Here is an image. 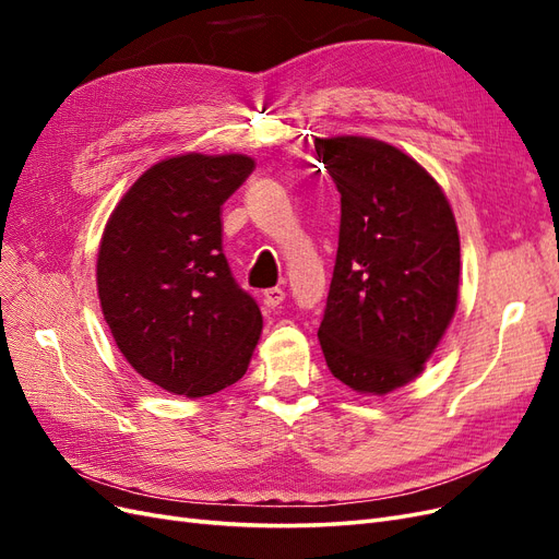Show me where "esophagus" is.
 <instances>
[{"mask_svg":"<svg viewBox=\"0 0 559 559\" xmlns=\"http://www.w3.org/2000/svg\"><path fill=\"white\" fill-rule=\"evenodd\" d=\"M284 289H280V286H270V289H265L263 292V298H265V302H267V306L270 308H277L280 306V302L284 300Z\"/></svg>","mask_w":559,"mask_h":559,"instance_id":"obj_1","label":"esophagus"}]
</instances>
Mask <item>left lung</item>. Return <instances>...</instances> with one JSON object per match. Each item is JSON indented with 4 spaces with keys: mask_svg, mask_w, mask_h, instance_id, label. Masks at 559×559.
Listing matches in <instances>:
<instances>
[{
    "mask_svg": "<svg viewBox=\"0 0 559 559\" xmlns=\"http://www.w3.org/2000/svg\"><path fill=\"white\" fill-rule=\"evenodd\" d=\"M341 193V235L319 345L359 394L415 380L441 343L460 294V233L438 181L370 138L314 140Z\"/></svg>",
    "mask_w": 559,
    "mask_h": 559,
    "instance_id": "obj_1",
    "label": "left lung"
}]
</instances>
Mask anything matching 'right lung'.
<instances>
[{"label":"right lung","instance_id":"right-lung-1","mask_svg":"<svg viewBox=\"0 0 559 559\" xmlns=\"http://www.w3.org/2000/svg\"><path fill=\"white\" fill-rule=\"evenodd\" d=\"M253 170L242 154L156 163L111 212L97 253V296L138 373L173 394L238 382L263 317L222 247V205Z\"/></svg>","mask_w":559,"mask_h":559}]
</instances>
